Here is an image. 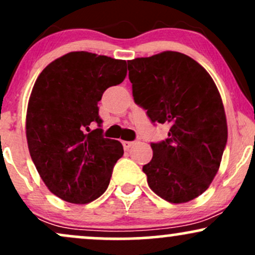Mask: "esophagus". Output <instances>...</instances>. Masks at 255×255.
<instances>
[{"label": "esophagus", "instance_id": "1", "mask_svg": "<svg viewBox=\"0 0 255 255\" xmlns=\"http://www.w3.org/2000/svg\"><path fill=\"white\" fill-rule=\"evenodd\" d=\"M122 145H124L125 150H129L131 146L134 145L133 141H122Z\"/></svg>", "mask_w": 255, "mask_h": 255}]
</instances>
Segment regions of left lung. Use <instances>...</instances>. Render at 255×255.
Wrapping results in <instances>:
<instances>
[{"mask_svg": "<svg viewBox=\"0 0 255 255\" xmlns=\"http://www.w3.org/2000/svg\"><path fill=\"white\" fill-rule=\"evenodd\" d=\"M134 102L153 124L170 126L168 137L152 142L142 166L150 188L172 204L199 197L217 174L227 145L221 95L197 61L176 51L128 61Z\"/></svg>", "mask_w": 255, "mask_h": 255, "instance_id": "1", "label": "left lung"}]
</instances>
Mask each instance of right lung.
<instances>
[{"label":"right lung","mask_w":255,"mask_h":255,"mask_svg":"<svg viewBox=\"0 0 255 255\" xmlns=\"http://www.w3.org/2000/svg\"><path fill=\"white\" fill-rule=\"evenodd\" d=\"M126 75L125 60L73 51L48 64L34 83L26 114L28 151L49 191L64 201L89 204L109 186L124 147L103 137L98 102ZM93 124L99 128L92 131Z\"/></svg>","instance_id":"add662e5"}]
</instances>
